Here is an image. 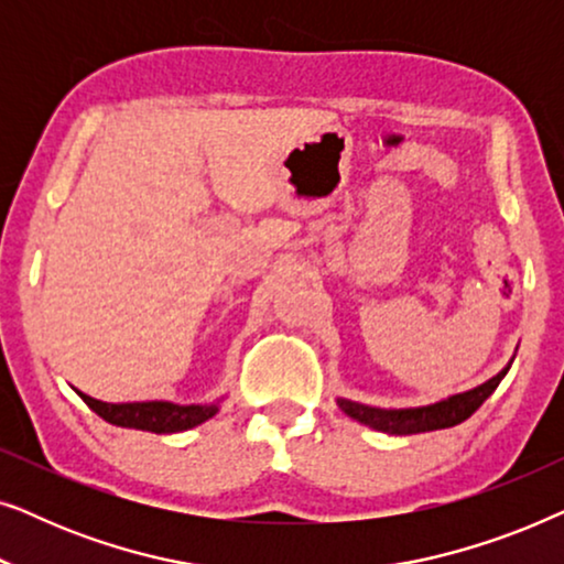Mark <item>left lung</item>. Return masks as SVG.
Listing matches in <instances>:
<instances>
[{
	"label": "left lung",
	"instance_id": "1",
	"mask_svg": "<svg viewBox=\"0 0 564 564\" xmlns=\"http://www.w3.org/2000/svg\"><path fill=\"white\" fill-rule=\"evenodd\" d=\"M511 367V365H508ZM506 369H500L496 377H490L488 382L477 384L475 390L459 392V395H452L446 400H438L434 405L423 408H372L354 403V400L338 398V408L346 415H351L354 421L365 423V426L375 431H384V434L395 436H408V434H423V431H438V429H452L457 423L467 421L477 408H480L485 400L492 395V390L498 388L500 380H503Z\"/></svg>",
	"mask_w": 564,
	"mask_h": 564
}]
</instances>
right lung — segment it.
Wrapping results in <instances>:
<instances>
[{"label": "right lung", "instance_id": "obj_1", "mask_svg": "<svg viewBox=\"0 0 564 564\" xmlns=\"http://www.w3.org/2000/svg\"><path fill=\"white\" fill-rule=\"evenodd\" d=\"M84 403L112 426L141 429L151 434H176V431L195 429L218 413V403L205 405H176L166 400H149V403H102L79 392Z\"/></svg>", "mask_w": 564, "mask_h": 564}]
</instances>
